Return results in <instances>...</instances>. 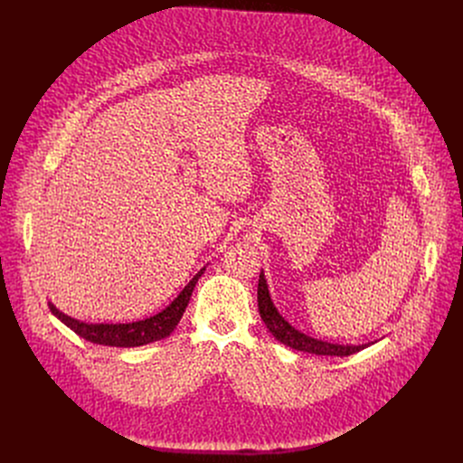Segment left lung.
Wrapping results in <instances>:
<instances>
[{
	"label": "left lung",
	"instance_id": "8db88e82",
	"mask_svg": "<svg viewBox=\"0 0 463 463\" xmlns=\"http://www.w3.org/2000/svg\"><path fill=\"white\" fill-rule=\"evenodd\" d=\"M258 309H260L261 320L266 322V326H268L269 332L273 334V337L277 341H280L282 345L293 348V350L307 352V354H315V355L346 357V355L357 354V352H361L368 346V345H359V346L334 345V343L313 339V337L298 332V329H295L275 307V304L269 297L268 282H266V277H263V273H260V280H258Z\"/></svg>",
	"mask_w": 463,
	"mask_h": 463
}]
</instances>
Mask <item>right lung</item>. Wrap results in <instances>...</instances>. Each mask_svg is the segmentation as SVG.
I'll return each mask as SVG.
<instances>
[{"instance_id": "obj_1", "label": "right lung", "mask_w": 463, "mask_h": 463, "mask_svg": "<svg viewBox=\"0 0 463 463\" xmlns=\"http://www.w3.org/2000/svg\"><path fill=\"white\" fill-rule=\"evenodd\" d=\"M205 268L202 271H197V275L184 286V289L174 298V302L165 307L161 313L139 320V322H129V324H88L77 318H71L60 309H56L49 302V309L56 318H60L65 326L71 327L77 335L82 339L93 343V345H102V346H115V348H136L143 345H150L156 341H161L168 337L174 327L179 324L188 300L192 297V291L197 284V279L203 275Z\"/></svg>"}]
</instances>
